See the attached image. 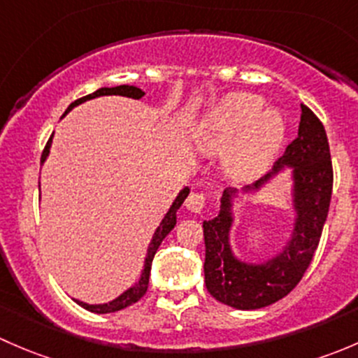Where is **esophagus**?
Returning <instances> with one entry per match:
<instances>
[{"label":"esophagus","mask_w":358,"mask_h":358,"mask_svg":"<svg viewBox=\"0 0 358 358\" xmlns=\"http://www.w3.org/2000/svg\"><path fill=\"white\" fill-rule=\"evenodd\" d=\"M206 204H208V199H206L204 194L201 192H192L185 201L187 209H190L192 213H202V209L206 208Z\"/></svg>","instance_id":"esophagus-1"}]
</instances>
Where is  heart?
Masks as SVG:
<instances>
[{
	"instance_id": "1",
	"label": "heart",
	"mask_w": 358,
	"mask_h": 358,
	"mask_svg": "<svg viewBox=\"0 0 358 358\" xmlns=\"http://www.w3.org/2000/svg\"><path fill=\"white\" fill-rule=\"evenodd\" d=\"M263 106V96L255 93H230L208 112L196 135L202 150H225L223 166L237 180L265 171L282 147L286 119Z\"/></svg>"
}]
</instances>
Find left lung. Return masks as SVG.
<instances>
[{
	"mask_svg": "<svg viewBox=\"0 0 358 358\" xmlns=\"http://www.w3.org/2000/svg\"><path fill=\"white\" fill-rule=\"evenodd\" d=\"M284 166L292 168L296 223L282 252L262 265L244 263L232 255L230 208L236 190L227 189L218 216L202 223L206 287L213 298L237 310L263 308L289 294L312 263L322 236L333 194V162L324 124L303 103L298 136L286 147L272 171L246 190L259 189Z\"/></svg>",
	"mask_w": 358,
	"mask_h": 358,
	"instance_id": "left-lung-1",
	"label": "left lung"
}]
</instances>
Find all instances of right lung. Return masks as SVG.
I'll return each instance as SVG.
<instances>
[{"mask_svg": "<svg viewBox=\"0 0 358 358\" xmlns=\"http://www.w3.org/2000/svg\"><path fill=\"white\" fill-rule=\"evenodd\" d=\"M102 95H121V96H129V99H142V96L145 95V93H143L140 88H136V86H129V85L114 86V88H100V90H96V92H93L92 95H86V96H83V99H78V100H76V102H72L71 106L67 107L66 114L72 109V107L79 106V103L86 102V100L96 99V96H102ZM66 114H64V115H66ZM52 136H50V140H48V142H46V145H45V150H43L41 162H45V159L48 157L50 147H52ZM189 192H190L189 187H185V189H183L182 192L178 194V197H176L175 202H173V204H171L169 211L166 213V216H164V218H162L161 225L157 227L156 234H154L152 241H150V244H149V249H147L145 266H143L142 277H140V280L135 284V286L129 287L128 291L122 292V294L119 296V298H115L114 301L103 303V305H88V303L78 301V299H76V303H78V305H81L83 308L90 310V312L110 313V312H117V310L126 308V306H129V305H133V303L138 301V299L142 298V296L147 292V287H149V275H150V266H152L154 255H156L159 246H161L162 239H164V237L168 236V234L171 232L173 229H175V225H176V211H178L180 206L183 204V201L187 199Z\"/></svg>", "mask_w": 358, "mask_h": 358, "instance_id": "right-lung-1", "label": "right lung"}]
</instances>
